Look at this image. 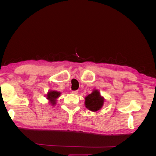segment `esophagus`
<instances>
[{"label": "esophagus", "mask_w": 156, "mask_h": 156, "mask_svg": "<svg viewBox=\"0 0 156 156\" xmlns=\"http://www.w3.org/2000/svg\"><path fill=\"white\" fill-rule=\"evenodd\" d=\"M72 93H73V94H78V91H77V90H73V91H72Z\"/></svg>", "instance_id": "1"}]
</instances>
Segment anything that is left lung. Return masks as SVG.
Wrapping results in <instances>:
<instances>
[{"label":"left lung","instance_id":"1","mask_svg":"<svg viewBox=\"0 0 156 156\" xmlns=\"http://www.w3.org/2000/svg\"><path fill=\"white\" fill-rule=\"evenodd\" d=\"M104 103V98L101 96L100 93L97 90H94L85 98V106L88 110L97 111L100 110Z\"/></svg>","mask_w":156,"mask_h":156}]
</instances>
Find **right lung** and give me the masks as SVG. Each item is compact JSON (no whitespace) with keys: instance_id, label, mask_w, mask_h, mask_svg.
Instances as JSON below:
<instances>
[{"instance_id":"add662e5","label":"right lung","mask_w":156,"mask_h":156,"mask_svg":"<svg viewBox=\"0 0 156 156\" xmlns=\"http://www.w3.org/2000/svg\"><path fill=\"white\" fill-rule=\"evenodd\" d=\"M60 96V92L57 91L51 90L48 92L47 94V98L49 100L52 105H55L56 104V100Z\"/></svg>"}]
</instances>
